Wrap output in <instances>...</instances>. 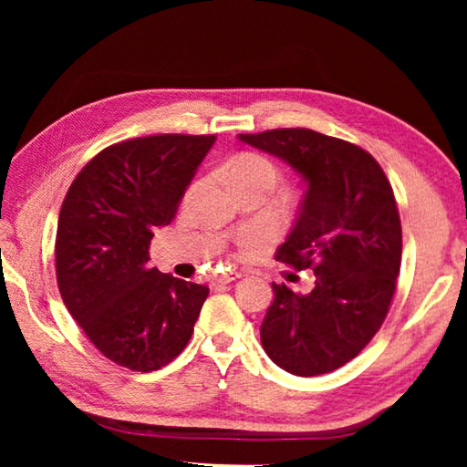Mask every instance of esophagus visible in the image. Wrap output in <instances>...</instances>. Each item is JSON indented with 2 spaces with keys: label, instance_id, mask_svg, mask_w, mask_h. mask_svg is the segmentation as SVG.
<instances>
[{
  "label": "esophagus",
  "instance_id": "1",
  "mask_svg": "<svg viewBox=\"0 0 467 467\" xmlns=\"http://www.w3.org/2000/svg\"><path fill=\"white\" fill-rule=\"evenodd\" d=\"M241 275H243L241 272H224V274L216 275L214 284H231V282H234V280H239Z\"/></svg>",
  "mask_w": 467,
  "mask_h": 467
}]
</instances>
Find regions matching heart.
<instances>
[{"label": "heart", "mask_w": 467, "mask_h": 467, "mask_svg": "<svg viewBox=\"0 0 467 467\" xmlns=\"http://www.w3.org/2000/svg\"><path fill=\"white\" fill-rule=\"evenodd\" d=\"M226 175L233 187L239 185H259L272 189L278 183V169L275 164L262 154H239L226 164Z\"/></svg>", "instance_id": "heart-1"}]
</instances>
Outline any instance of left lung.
Instances as JSON below:
<instances>
[{
  "label": "left lung",
  "mask_w": 467,
  "mask_h": 467,
  "mask_svg": "<svg viewBox=\"0 0 467 467\" xmlns=\"http://www.w3.org/2000/svg\"><path fill=\"white\" fill-rule=\"evenodd\" d=\"M288 162L306 189L275 262L315 272L306 295L272 284L262 346L298 377L331 373L358 357L389 311L401 264L393 189L367 150L319 131L292 128L239 133Z\"/></svg>",
  "instance_id": "1"
}]
</instances>
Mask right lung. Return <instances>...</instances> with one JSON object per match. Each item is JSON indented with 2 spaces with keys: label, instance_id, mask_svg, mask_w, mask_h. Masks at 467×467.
Wrapping results in <instances>:
<instances>
[{
  "label": "right lung",
  "instance_id": "right-lung-1",
  "mask_svg": "<svg viewBox=\"0 0 467 467\" xmlns=\"http://www.w3.org/2000/svg\"><path fill=\"white\" fill-rule=\"evenodd\" d=\"M216 136L162 133L102 150L61 203L55 270L67 311L119 367L158 370L193 334L208 286L150 265L154 231L171 224Z\"/></svg>",
  "mask_w": 467,
  "mask_h": 467
}]
</instances>
